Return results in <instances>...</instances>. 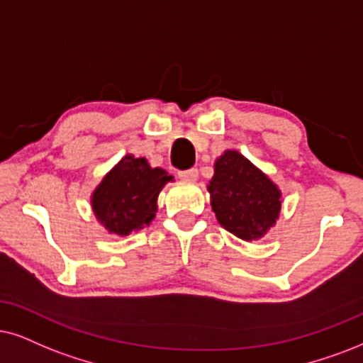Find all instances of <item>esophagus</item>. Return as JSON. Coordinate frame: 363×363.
<instances>
[{
  "mask_svg": "<svg viewBox=\"0 0 363 363\" xmlns=\"http://www.w3.org/2000/svg\"><path fill=\"white\" fill-rule=\"evenodd\" d=\"M197 176H199L197 169H189V171L179 172V179H182V181H186V182H196Z\"/></svg>",
  "mask_w": 363,
  "mask_h": 363,
  "instance_id": "34e87169",
  "label": "esophagus"
}]
</instances>
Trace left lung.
<instances>
[{"label":"left lung","mask_w":363,"mask_h":363,"mask_svg":"<svg viewBox=\"0 0 363 363\" xmlns=\"http://www.w3.org/2000/svg\"><path fill=\"white\" fill-rule=\"evenodd\" d=\"M208 192L218 223L242 241L261 240L281 213L279 187L235 149L216 159Z\"/></svg>","instance_id":"left-lung-1"}]
</instances>
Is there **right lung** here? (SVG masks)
<instances>
[{
	"instance_id": "obj_1",
	"label": "right lung",
	"mask_w": 363,
	"mask_h": 363,
	"mask_svg": "<svg viewBox=\"0 0 363 363\" xmlns=\"http://www.w3.org/2000/svg\"><path fill=\"white\" fill-rule=\"evenodd\" d=\"M169 181L174 177L164 169L127 154L91 191V211L110 235L128 236L152 223L159 192Z\"/></svg>"
}]
</instances>
